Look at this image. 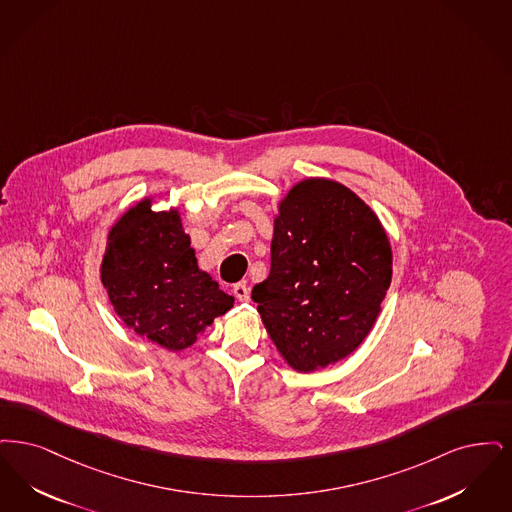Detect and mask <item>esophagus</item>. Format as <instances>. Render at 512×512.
<instances>
[{
  "instance_id": "34e87169",
  "label": "esophagus",
  "mask_w": 512,
  "mask_h": 512,
  "mask_svg": "<svg viewBox=\"0 0 512 512\" xmlns=\"http://www.w3.org/2000/svg\"><path fill=\"white\" fill-rule=\"evenodd\" d=\"M233 294H235V298L241 300V302H248V300H250V290H248L245 283H237V285L233 287Z\"/></svg>"
}]
</instances>
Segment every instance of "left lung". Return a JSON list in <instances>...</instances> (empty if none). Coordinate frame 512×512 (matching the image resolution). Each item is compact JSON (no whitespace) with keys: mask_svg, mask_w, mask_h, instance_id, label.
I'll list each match as a JSON object with an SVG mask.
<instances>
[{"mask_svg":"<svg viewBox=\"0 0 512 512\" xmlns=\"http://www.w3.org/2000/svg\"><path fill=\"white\" fill-rule=\"evenodd\" d=\"M390 281L392 248L377 214L342 183L308 178L279 202L271 269L252 300L279 354L313 373L365 340Z\"/></svg>","mask_w":512,"mask_h":512,"instance_id":"obj_1","label":"left lung"}]
</instances>
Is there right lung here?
Masks as SVG:
<instances>
[{"label":"right lung","mask_w":512,"mask_h":512,"mask_svg":"<svg viewBox=\"0 0 512 512\" xmlns=\"http://www.w3.org/2000/svg\"><path fill=\"white\" fill-rule=\"evenodd\" d=\"M139 200L112 225L101 283L126 327L158 346L189 348L235 298L199 269L178 208L155 212Z\"/></svg>","instance_id":"add662e5"}]
</instances>
